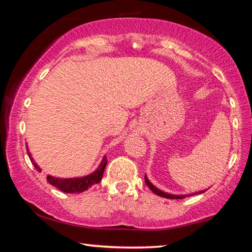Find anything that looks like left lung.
Here are the masks:
<instances>
[{"label": "left lung", "instance_id": "1", "mask_svg": "<svg viewBox=\"0 0 252 252\" xmlns=\"http://www.w3.org/2000/svg\"><path fill=\"white\" fill-rule=\"evenodd\" d=\"M144 181H146L147 186L150 188L151 191H153L157 195H159V197H163V198H167V199H185L187 197H191V195H195V194H200V193H203L206 190H201L199 191V192H193V193H189V194H172V193H168V192H164V191L160 190L159 188H157L153 183H151V181L149 180L147 174L144 176Z\"/></svg>", "mask_w": 252, "mask_h": 252}]
</instances>
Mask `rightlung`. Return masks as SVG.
<instances>
[{"instance_id":"add662e5","label":"right lung","mask_w":252,"mask_h":252,"mask_svg":"<svg viewBox=\"0 0 252 252\" xmlns=\"http://www.w3.org/2000/svg\"><path fill=\"white\" fill-rule=\"evenodd\" d=\"M27 151H28L30 160H31L32 164L34 165V168H35L37 171L41 172L42 169L37 165L36 162L34 161V159L32 158L31 152L29 150L28 143H27ZM106 162H108V160H106V157L104 156L102 158V161L99 164V167H97L92 173L88 174V176L78 177V178H59V177H53L48 174V176H46V180L49 181L50 185L54 186L55 188H58L59 190H61L65 193L83 192V191L88 190L89 188H91L93 185H96V183H99L101 181L102 176H103V172H104V169H105V165H106Z\"/></svg>"}]
</instances>
